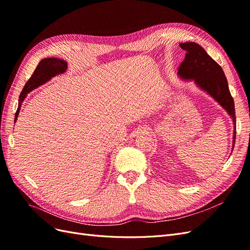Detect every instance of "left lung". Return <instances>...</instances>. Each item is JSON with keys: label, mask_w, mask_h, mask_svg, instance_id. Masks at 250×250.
Returning a JSON list of instances; mask_svg holds the SVG:
<instances>
[{"label": "left lung", "mask_w": 250, "mask_h": 250, "mask_svg": "<svg viewBox=\"0 0 250 250\" xmlns=\"http://www.w3.org/2000/svg\"><path fill=\"white\" fill-rule=\"evenodd\" d=\"M179 47L187 52L177 73L180 79L194 81L196 86L209 95L230 116L233 125L232 152L236 140V112L228 79L222 67L198 43L181 42Z\"/></svg>", "instance_id": "8db88e82"}]
</instances>
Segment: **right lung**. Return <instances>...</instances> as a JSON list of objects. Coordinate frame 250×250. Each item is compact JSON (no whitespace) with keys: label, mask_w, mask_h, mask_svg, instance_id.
Masks as SVG:
<instances>
[{"label":"right lung","mask_w":250,"mask_h":250,"mask_svg":"<svg viewBox=\"0 0 250 250\" xmlns=\"http://www.w3.org/2000/svg\"><path fill=\"white\" fill-rule=\"evenodd\" d=\"M67 69V62L63 59L60 58H44L42 62H40L39 65L36 66L34 73L32 74L31 78H30L22 88L21 93L20 95L19 99V107L16 112V117H14V122H17L20 109L21 107V103L24 102L27 94L32 92L33 89L40 87L41 85L44 84L47 81L51 80L53 77H55L57 74L63 73Z\"/></svg>","instance_id":"right-lung-1"}]
</instances>
